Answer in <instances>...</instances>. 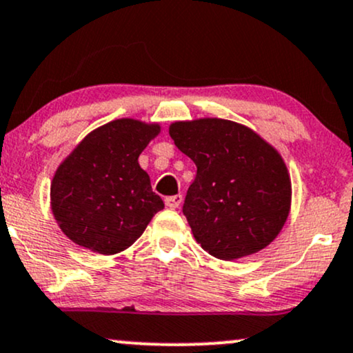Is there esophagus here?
<instances>
[{
  "label": "esophagus",
  "instance_id": "34e87169",
  "mask_svg": "<svg viewBox=\"0 0 353 353\" xmlns=\"http://www.w3.org/2000/svg\"><path fill=\"white\" fill-rule=\"evenodd\" d=\"M164 202H165V207H169V209H177V207L182 203V195L177 194V195H171V197H165Z\"/></svg>",
  "mask_w": 353,
  "mask_h": 353
}]
</instances>
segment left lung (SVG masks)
Here are the masks:
<instances>
[{"instance_id": "left-lung-1", "label": "left lung", "mask_w": 353, "mask_h": 353, "mask_svg": "<svg viewBox=\"0 0 353 353\" xmlns=\"http://www.w3.org/2000/svg\"><path fill=\"white\" fill-rule=\"evenodd\" d=\"M169 136L197 165L182 209L195 241L223 261L266 248L291 210V176L278 150L222 118L174 121Z\"/></svg>"}]
</instances>
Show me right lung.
<instances>
[{"label": "right lung", "mask_w": 353, "mask_h": 353, "mask_svg": "<svg viewBox=\"0 0 353 353\" xmlns=\"http://www.w3.org/2000/svg\"><path fill=\"white\" fill-rule=\"evenodd\" d=\"M159 133V123L120 118L65 156L50 181V210L67 239L108 256L143 235L164 202L138 158Z\"/></svg>", "instance_id": "right-lung-1"}]
</instances>
